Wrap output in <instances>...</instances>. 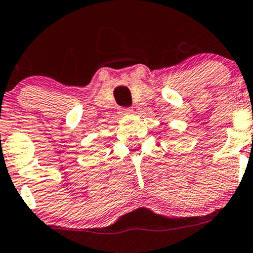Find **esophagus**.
I'll list each match as a JSON object with an SVG mask.
<instances>
[{"label": "esophagus", "mask_w": 253, "mask_h": 253, "mask_svg": "<svg viewBox=\"0 0 253 253\" xmlns=\"http://www.w3.org/2000/svg\"><path fill=\"white\" fill-rule=\"evenodd\" d=\"M129 112H132L131 108H121V110H120V114H121V115L129 114Z\"/></svg>", "instance_id": "obj_1"}]
</instances>
